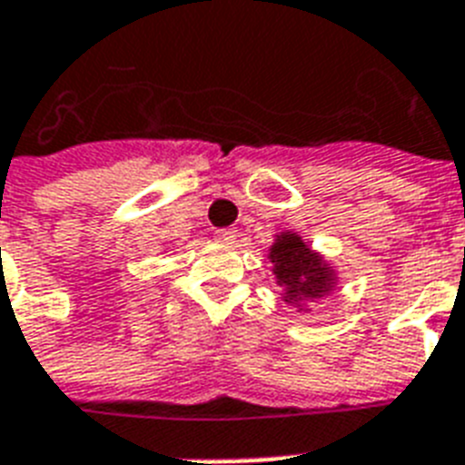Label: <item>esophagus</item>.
<instances>
[{
    "instance_id": "1",
    "label": "esophagus",
    "mask_w": 465,
    "mask_h": 465,
    "mask_svg": "<svg viewBox=\"0 0 465 465\" xmlns=\"http://www.w3.org/2000/svg\"><path fill=\"white\" fill-rule=\"evenodd\" d=\"M214 236H217V241H222V243H233L236 236H239V229H232V226H229V229H219Z\"/></svg>"
}]
</instances>
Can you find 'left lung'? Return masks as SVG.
Listing matches in <instances>:
<instances>
[{
	"mask_svg": "<svg viewBox=\"0 0 465 465\" xmlns=\"http://www.w3.org/2000/svg\"><path fill=\"white\" fill-rule=\"evenodd\" d=\"M277 282L284 287V302L321 299L335 287V272L297 233H280L270 248Z\"/></svg>",
	"mask_w": 465,
	"mask_h": 465,
	"instance_id": "left-lung-1",
	"label": "left lung"
}]
</instances>
